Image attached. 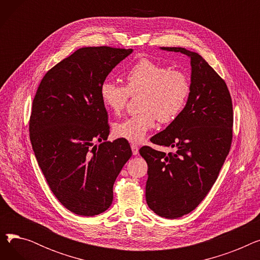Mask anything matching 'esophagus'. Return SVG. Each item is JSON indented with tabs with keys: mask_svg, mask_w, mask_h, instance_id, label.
Segmentation results:
<instances>
[{
	"mask_svg": "<svg viewBox=\"0 0 260 260\" xmlns=\"http://www.w3.org/2000/svg\"><path fill=\"white\" fill-rule=\"evenodd\" d=\"M131 147H132L133 155H138V153H139V147H138V145L132 144V145H131Z\"/></svg>",
	"mask_w": 260,
	"mask_h": 260,
	"instance_id": "obj_1",
	"label": "esophagus"
}]
</instances>
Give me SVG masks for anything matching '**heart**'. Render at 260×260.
I'll list each match as a JSON object with an SVG mask.
<instances>
[{
    "label": "heart",
    "mask_w": 260,
    "mask_h": 260,
    "mask_svg": "<svg viewBox=\"0 0 260 260\" xmlns=\"http://www.w3.org/2000/svg\"><path fill=\"white\" fill-rule=\"evenodd\" d=\"M125 86L105 80L99 94L107 111L116 115L124 109L129 94H139L140 112L114 123L117 138L139 143L155 127L157 119L170 123L178 118L188 101L192 85L188 77L180 71H172L166 65L148 59H140L125 73Z\"/></svg>",
    "instance_id": "obj_1"
}]
</instances>
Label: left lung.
<instances>
[{
  "instance_id": "1",
  "label": "left lung",
  "mask_w": 260,
  "mask_h": 260,
  "mask_svg": "<svg viewBox=\"0 0 260 260\" xmlns=\"http://www.w3.org/2000/svg\"><path fill=\"white\" fill-rule=\"evenodd\" d=\"M161 49L190 59L192 90L181 115L151 139L176 152L143 146L139 153L148 167V208L175 219L195 210L219 175L233 138V104L224 80L200 54L182 47Z\"/></svg>"
}]
</instances>
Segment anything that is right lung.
Segmentation results:
<instances>
[{"label": "right lung", "instance_id": "1", "mask_svg": "<svg viewBox=\"0 0 260 260\" xmlns=\"http://www.w3.org/2000/svg\"><path fill=\"white\" fill-rule=\"evenodd\" d=\"M132 52L80 48L49 70L36 92L29 120L35 156L53 195L77 215L111 207L116 178L133 155L126 140L106 141L108 117L99 94L108 74Z\"/></svg>", "mask_w": 260, "mask_h": 260}]
</instances>
